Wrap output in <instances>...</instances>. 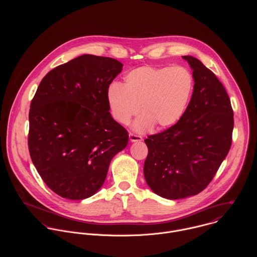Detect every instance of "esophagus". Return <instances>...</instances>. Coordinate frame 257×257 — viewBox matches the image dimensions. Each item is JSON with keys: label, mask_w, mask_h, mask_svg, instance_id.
<instances>
[{"label": "esophagus", "mask_w": 257, "mask_h": 257, "mask_svg": "<svg viewBox=\"0 0 257 257\" xmlns=\"http://www.w3.org/2000/svg\"><path fill=\"white\" fill-rule=\"evenodd\" d=\"M129 139H130V141L134 142V141L142 140V137L140 135H137V134H134V133H129Z\"/></svg>", "instance_id": "34e87169"}]
</instances>
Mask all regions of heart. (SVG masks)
<instances>
[{
	"mask_svg": "<svg viewBox=\"0 0 257 257\" xmlns=\"http://www.w3.org/2000/svg\"><path fill=\"white\" fill-rule=\"evenodd\" d=\"M124 80V85L114 82L108 86L106 100L113 118L123 125L140 109L142 115L134 124L137 131L176 124L194 89L192 73L183 66H143L127 73Z\"/></svg>",
	"mask_w": 257,
	"mask_h": 257,
	"instance_id": "obj_1",
	"label": "heart"
}]
</instances>
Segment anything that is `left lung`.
<instances>
[{
	"label": "left lung",
	"mask_w": 257,
	"mask_h": 257,
	"mask_svg": "<svg viewBox=\"0 0 257 257\" xmlns=\"http://www.w3.org/2000/svg\"><path fill=\"white\" fill-rule=\"evenodd\" d=\"M183 59L193 69L195 81L186 111L176 124L144 140L149 149L145 181L168 199L196 195L207 187L230 151L234 128L222 82L198 59Z\"/></svg>",
	"instance_id": "obj_1"
}]
</instances>
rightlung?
<instances>
[{"label":"right lung","mask_w":257,"mask_h":257,"mask_svg":"<svg viewBox=\"0 0 257 257\" xmlns=\"http://www.w3.org/2000/svg\"><path fill=\"white\" fill-rule=\"evenodd\" d=\"M122 67L113 58L82 55L51 70L31 100L30 158L61 197L93 195L114 156L126 148L128 132L112 118L106 100Z\"/></svg>","instance_id":"obj_1"}]
</instances>
